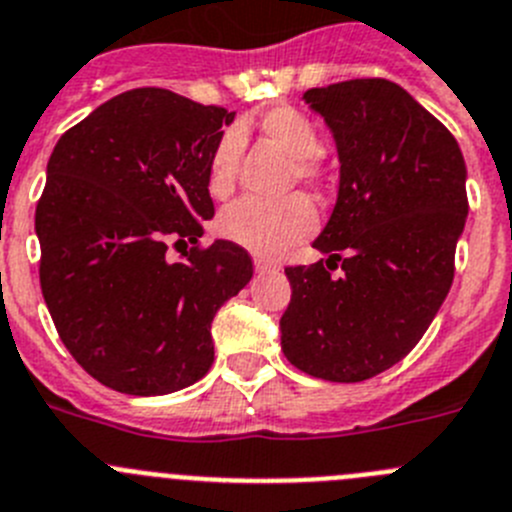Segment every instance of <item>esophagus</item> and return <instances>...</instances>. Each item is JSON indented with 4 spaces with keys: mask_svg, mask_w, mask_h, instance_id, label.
Instances as JSON below:
<instances>
[{
    "mask_svg": "<svg viewBox=\"0 0 512 512\" xmlns=\"http://www.w3.org/2000/svg\"><path fill=\"white\" fill-rule=\"evenodd\" d=\"M278 262L267 260V257H255V270L257 273H275L278 270Z\"/></svg>",
    "mask_w": 512,
    "mask_h": 512,
    "instance_id": "obj_1",
    "label": "esophagus"
}]
</instances>
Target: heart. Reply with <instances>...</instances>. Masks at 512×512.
Returning a JSON list of instances; mask_svg holds the SVG:
<instances>
[{"mask_svg":"<svg viewBox=\"0 0 512 512\" xmlns=\"http://www.w3.org/2000/svg\"><path fill=\"white\" fill-rule=\"evenodd\" d=\"M260 132L293 158L290 176L301 183H319L324 178L319 158L321 137L316 124L293 107H275L260 117ZM242 137L229 130L211 150L206 168V188L214 199H227L237 181V160ZM219 234L257 257H278L298 245L316 229V209L303 193H290L278 201L245 199L232 204L219 216Z\"/></svg>","mask_w":512,"mask_h":512,"instance_id":"obj_1","label":"heart"}]
</instances>
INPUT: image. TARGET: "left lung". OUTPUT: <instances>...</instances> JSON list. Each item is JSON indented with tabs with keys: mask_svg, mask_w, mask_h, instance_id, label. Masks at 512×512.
Instances as JSON below:
<instances>
[{
	"mask_svg": "<svg viewBox=\"0 0 512 512\" xmlns=\"http://www.w3.org/2000/svg\"><path fill=\"white\" fill-rule=\"evenodd\" d=\"M303 101L334 135L339 193L313 239L326 260L285 267L293 296L280 347L308 375L362 382L416 347L449 293L467 165L444 124L393 81L354 78Z\"/></svg>",
	"mask_w": 512,
	"mask_h": 512,
	"instance_id": "left-lung-1",
	"label": "left lung"
}]
</instances>
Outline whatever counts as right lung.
<instances>
[{"instance_id":"add662e5","label":"right lung","mask_w":512,"mask_h":512,"mask_svg":"<svg viewBox=\"0 0 512 512\" xmlns=\"http://www.w3.org/2000/svg\"><path fill=\"white\" fill-rule=\"evenodd\" d=\"M232 122L147 86L104 101L53 147L35 209L40 288L61 342L107 388L176 393L214 362L211 321L252 278L234 242L199 247L214 216L206 168ZM181 244L194 247L170 261Z\"/></svg>"}]
</instances>
